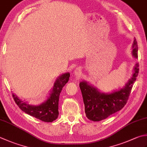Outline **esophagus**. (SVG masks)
I'll return each instance as SVG.
<instances>
[{
	"instance_id": "esophagus-1",
	"label": "esophagus",
	"mask_w": 147,
	"mask_h": 147,
	"mask_svg": "<svg viewBox=\"0 0 147 147\" xmlns=\"http://www.w3.org/2000/svg\"><path fill=\"white\" fill-rule=\"evenodd\" d=\"M74 76L76 77H80L82 75V71L80 68H76L75 70L74 71Z\"/></svg>"
}]
</instances>
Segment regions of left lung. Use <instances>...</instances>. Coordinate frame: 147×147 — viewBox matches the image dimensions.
<instances>
[{"label":"left lung","mask_w":147,"mask_h":147,"mask_svg":"<svg viewBox=\"0 0 147 147\" xmlns=\"http://www.w3.org/2000/svg\"><path fill=\"white\" fill-rule=\"evenodd\" d=\"M138 50L137 41L134 38L131 53L136 59H138ZM138 67V63H136L131 78L123 87L110 93L102 92L96 87L86 81L80 83L86 117L89 120L94 122L100 121L122 110L127 102L133 85L136 80L139 72Z\"/></svg>","instance_id":"obj_1"}]
</instances>
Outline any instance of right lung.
<instances>
[{"label": "right lung", "mask_w": 147, "mask_h": 147, "mask_svg": "<svg viewBox=\"0 0 147 147\" xmlns=\"http://www.w3.org/2000/svg\"><path fill=\"white\" fill-rule=\"evenodd\" d=\"M69 78V73H64L57 78L47 100L39 105H32L25 102L14 94H13V99L16 104L25 113L41 121L51 122L58 118L60 94Z\"/></svg>", "instance_id": "obj_1"}]
</instances>
